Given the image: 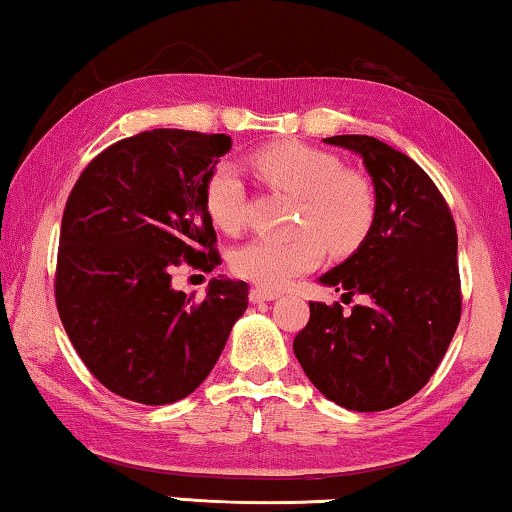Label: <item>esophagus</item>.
I'll use <instances>...</instances> for the list:
<instances>
[{"instance_id":"obj_1","label":"esophagus","mask_w":512,"mask_h":512,"mask_svg":"<svg viewBox=\"0 0 512 512\" xmlns=\"http://www.w3.org/2000/svg\"><path fill=\"white\" fill-rule=\"evenodd\" d=\"M277 298H279V291H270V288H263V286H256L249 291L251 302H268V300H277Z\"/></svg>"}]
</instances>
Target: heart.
Returning <instances> with one entry per match:
<instances>
[{
    "label": "heart",
    "mask_w": 512,
    "mask_h": 512,
    "mask_svg": "<svg viewBox=\"0 0 512 512\" xmlns=\"http://www.w3.org/2000/svg\"><path fill=\"white\" fill-rule=\"evenodd\" d=\"M254 166L270 189L300 198L293 238H254L233 251L238 277L263 288H281L316 268L323 247L353 254L376 221V191L365 175L344 168L337 154L298 140L261 147ZM205 207L219 228L240 231L247 221V189L231 161L214 164L205 180Z\"/></svg>",
    "instance_id": "1"
}]
</instances>
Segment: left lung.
<instances>
[{"instance_id":"8db88e82","label":"left lung","mask_w":512,"mask_h":512,"mask_svg":"<svg viewBox=\"0 0 512 512\" xmlns=\"http://www.w3.org/2000/svg\"><path fill=\"white\" fill-rule=\"evenodd\" d=\"M325 143L358 152L372 175L376 221L351 258L321 281L344 291L339 302H309V321L293 339L309 381L351 411H383L411 399L446 355L462 284L457 228L439 187L406 154L372 136Z\"/></svg>"}]
</instances>
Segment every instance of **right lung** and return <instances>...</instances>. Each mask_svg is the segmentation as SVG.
I'll return each mask as SVG.
<instances>
[{
	"mask_svg": "<svg viewBox=\"0 0 512 512\" xmlns=\"http://www.w3.org/2000/svg\"><path fill=\"white\" fill-rule=\"evenodd\" d=\"M231 147L226 133L143 131L96 154L66 201L59 318L94 379L131 402L191 395L249 305L244 281L212 279L203 300L170 286L177 265H221L205 180Z\"/></svg>",
	"mask_w": 512,
	"mask_h": 512,
	"instance_id": "obj_1",
	"label": "right lung"
}]
</instances>
